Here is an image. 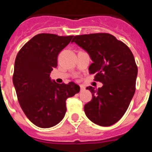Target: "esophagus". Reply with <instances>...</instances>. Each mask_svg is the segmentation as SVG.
<instances>
[{
    "instance_id": "esophagus-1",
    "label": "esophagus",
    "mask_w": 152,
    "mask_h": 152,
    "mask_svg": "<svg viewBox=\"0 0 152 152\" xmlns=\"http://www.w3.org/2000/svg\"><path fill=\"white\" fill-rule=\"evenodd\" d=\"M85 90V87L83 86H80V91H83Z\"/></svg>"
}]
</instances>
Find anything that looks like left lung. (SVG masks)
<instances>
[{
	"instance_id": "left-lung-1",
	"label": "left lung",
	"mask_w": 152,
	"mask_h": 152,
	"mask_svg": "<svg viewBox=\"0 0 152 152\" xmlns=\"http://www.w3.org/2000/svg\"><path fill=\"white\" fill-rule=\"evenodd\" d=\"M73 42L90 55L93 63L89 73L103 83L97 89L86 88L92 99L85 105V113L94 124L113 125L124 115L135 93L138 69L134 55L126 44L110 34L77 35Z\"/></svg>"
}]
</instances>
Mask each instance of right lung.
Instances as JSON below:
<instances>
[{"label":"right lung","instance_id":"1","mask_svg":"<svg viewBox=\"0 0 152 152\" xmlns=\"http://www.w3.org/2000/svg\"><path fill=\"white\" fill-rule=\"evenodd\" d=\"M73 37L39 34L17 54L12 82L18 103L27 118L41 128L58 124L66 113V100L80 90L73 82L58 84L50 78L58 55Z\"/></svg>","mask_w":152,"mask_h":152}]
</instances>
